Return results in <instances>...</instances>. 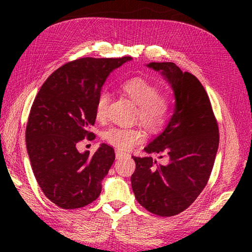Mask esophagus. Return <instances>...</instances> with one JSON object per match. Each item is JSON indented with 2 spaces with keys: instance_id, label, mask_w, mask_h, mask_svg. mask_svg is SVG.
<instances>
[{
  "instance_id": "1",
  "label": "esophagus",
  "mask_w": 252,
  "mask_h": 252,
  "mask_svg": "<svg viewBox=\"0 0 252 252\" xmlns=\"http://www.w3.org/2000/svg\"><path fill=\"white\" fill-rule=\"evenodd\" d=\"M126 152L120 151V150H117V151H116V157H117V159H120V158H123V157H126Z\"/></svg>"
}]
</instances>
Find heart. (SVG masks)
<instances>
[{
	"label": "heart",
	"instance_id": "obj_1",
	"mask_svg": "<svg viewBox=\"0 0 252 252\" xmlns=\"http://www.w3.org/2000/svg\"><path fill=\"white\" fill-rule=\"evenodd\" d=\"M126 94L138 105L140 122L150 131H160L169 121L172 105L168 97L160 95V89L143 78H132L121 84ZM109 104V93L101 91L95 101V118L104 121ZM103 139L120 150H130L144 139L139 127H110L103 132Z\"/></svg>",
	"mask_w": 252,
	"mask_h": 252
}]
</instances>
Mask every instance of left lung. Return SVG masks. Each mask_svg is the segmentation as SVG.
<instances>
[{"label":"left lung","instance_id":"8db88e82","mask_svg":"<svg viewBox=\"0 0 252 252\" xmlns=\"http://www.w3.org/2000/svg\"><path fill=\"white\" fill-rule=\"evenodd\" d=\"M147 66L160 72L176 103L164 130L144 148L147 153H160L165 162L132 157L136 168L131 186L136 201L148 211L172 217L190 207L206 187L218 151L219 129L207 92L193 74L172 62Z\"/></svg>","mask_w":252,"mask_h":252}]
</instances>
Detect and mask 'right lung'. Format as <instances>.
<instances>
[{"instance_id": "add662e5", "label": "right lung", "mask_w": 252, "mask_h": 252, "mask_svg": "<svg viewBox=\"0 0 252 252\" xmlns=\"http://www.w3.org/2000/svg\"><path fill=\"white\" fill-rule=\"evenodd\" d=\"M130 57L82 58L53 72L34 100L25 131L28 155L45 197L62 209L88 206L99 197L101 182L116 155L102 143L93 156L78 144L94 139L95 101L106 78Z\"/></svg>"}]
</instances>
